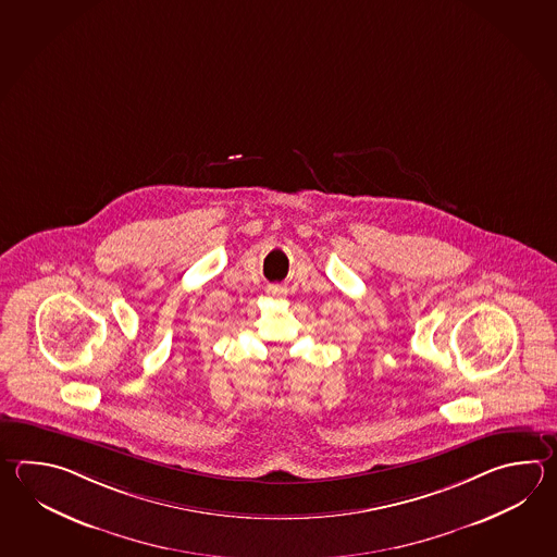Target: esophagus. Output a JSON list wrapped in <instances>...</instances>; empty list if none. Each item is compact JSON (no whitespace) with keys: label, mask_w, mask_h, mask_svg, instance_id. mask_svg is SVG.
Here are the masks:
<instances>
[{"label":"esophagus","mask_w":557,"mask_h":557,"mask_svg":"<svg viewBox=\"0 0 557 557\" xmlns=\"http://www.w3.org/2000/svg\"><path fill=\"white\" fill-rule=\"evenodd\" d=\"M280 292H282V289H280V287H273V289H272L273 296H280Z\"/></svg>","instance_id":"34e87169"}]
</instances>
